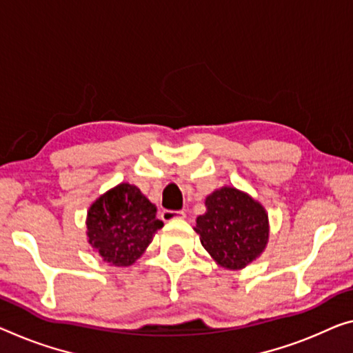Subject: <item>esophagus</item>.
<instances>
[{
  "label": "esophagus",
  "instance_id": "34e87169",
  "mask_svg": "<svg viewBox=\"0 0 353 353\" xmlns=\"http://www.w3.org/2000/svg\"><path fill=\"white\" fill-rule=\"evenodd\" d=\"M184 211H173V210H164L161 213V219L164 222H170L175 219H184Z\"/></svg>",
  "mask_w": 353,
  "mask_h": 353
}]
</instances>
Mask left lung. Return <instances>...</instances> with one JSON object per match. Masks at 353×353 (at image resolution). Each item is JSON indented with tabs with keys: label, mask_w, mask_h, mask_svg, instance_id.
<instances>
[{
	"label": "left lung",
	"mask_w": 353,
	"mask_h": 353,
	"mask_svg": "<svg viewBox=\"0 0 353 353\" xmlns=\"http://www.w3.org/2000/svg\"><path fill=\"white\" fill-rule=\"evenodd\" d=\"M205 207L207 211L195 221L194 230L216 263L241 270L265 251L268 214L251 195L224 186L205 199Z\"/></svg>",
	"instance_id": "1"
}]
</instances>
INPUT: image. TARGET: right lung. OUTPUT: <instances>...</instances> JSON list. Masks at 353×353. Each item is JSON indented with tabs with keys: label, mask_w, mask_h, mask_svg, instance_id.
Masks as SVG:
<instances>
[{
	"label": "right lung",
	"mask_w": 353,
	"mask_h": 353,
	"mask_svg": "<svg viewBox=\"0 0 353 353\" xmlns=\"http://www.w3.org/2000/svg\"><path fill=\"white\" fill-rule=\"evenodd\" d=\"M164 222L156 218V205L134 184L121 183L96 199L86 216V236L102 260L129 267L153 241Z\"/></svg>",
	"instance_id": "right-lung-1"
}]
</instances>
